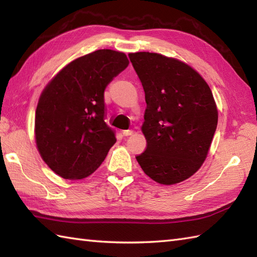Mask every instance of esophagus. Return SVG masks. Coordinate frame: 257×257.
Returning a JSON list of instances; mask_svg holds the SVG:
<instances>
[{
    "mask_svg": "<svg viewBox=\"0 0 257 257\" xmlns=\"http://www.w3.org/2000/svg\"><path fill=\"white\" fill-rule=\"evenodd\" d=\"M134 134V131L133 130H123L122 131V136L123 137H128V136H131V135H133Z\"/></svg>",
    "mask_w": 257,
    "mask_h": 257,
    "instance_id": "34e87169",
    "label": "esophagus"
}]
</instances>
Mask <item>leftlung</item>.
Instances as JSON below:
<instances>
[{
  "label": "left lung",
  "instance_id": "1",
  "mask_svg": "<svg viewBox=\"0 0 257 257\" xmlns=\"http://www.w3.org/2000/svg\"><path fill=\"white\" fill-rule=\"evenodd\" d=\"M145 89L147 109L142 133L146 151L137 161L160 184L187 180L209 151L218 110L206 81L182 61L159 53H129Z\"/></svg>",
  "mask_w": 257,
  "mask_h": 257
}]
</instances>
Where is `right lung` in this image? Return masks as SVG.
<instances>
[{
  "label": "right lung",
  "instance_id": "obj_1",
  "mask_svg": "<svg viewBox=\"0 0 257 257\" xmlns=\"http://www.w3.org/2000/svg\"><path fill=\"white\" fill-rule=\"evenodd\" d=\"M128 64L122 52L96 50L69 63L41 93L36 143L46 164L65 180L91 175L115 145V130L105 121L104 92Z\"/></svg>",
  "mask_w": 257,
  "mask_h": 257
}]
</instances>
